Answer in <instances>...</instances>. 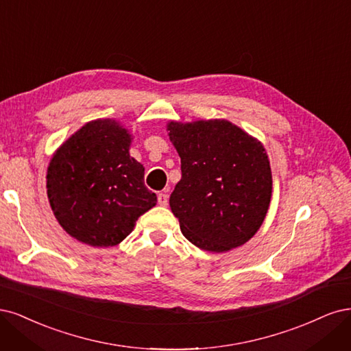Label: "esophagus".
<instances>
[{
  "label": "esophagus",
  "instance_id": "34e87169",
  "mask_svg": "<svg viewBox=\"0 0 351 351\" xmlns=\"http://www.w3.org/2000/svg\"><path fill=\"white\" fill-rule=\"evenodd\" d=\"M157 201H159L160 206H167L169 202V195L166 194V192H160L159 195H157Z\"/></svg>",
  "mask_w": 351,
  "mask_h": 351
}]
</instances>
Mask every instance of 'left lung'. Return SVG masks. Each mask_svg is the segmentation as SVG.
Instances as JSON below:
<instances>
[{
	"label": "left lung",
	"instance_id": "left-lung-1",
	"mask_svg": "<svg viewBox=\"0 0 351 351\" xmlns=\"http://www.w3.org/2000/svg\"><path fill=\"white\" fill-rule=\"evenodd\" d=\"M182 178L171 208L186 239L210 252L246 243L261 228L273 178L265 149L228 121L171 122Z\"/></svg>",
	"mask_w": 351,
	"mask_h": 351
}]
</instances>
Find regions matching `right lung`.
<instances>
[{
	"mask_svg": "<svg viewBox=\"0 0 351 351\" xmlns=\"http://www.w3.org/2000/svg\"><path fill=\"white\" fill-rule=\"evenodd\" d=\"M131 137L110 119L88 122L52 157L47 175L51 208L62 229L92 246H114L132 232L157 197L144 167L130 156Z\"/></svg>",
	"mask_w": 351,
	"mask_h": 351,
	"instance_id": "add662e5",
	"label": "right lung"
}]
</instances>
